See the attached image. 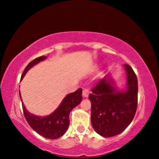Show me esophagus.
Returning a JSON list of instances; mask_svg holds the SVG:
<instances>
[{
    "label": "esophagus",
    "mask_w": 159,
    "mask_h": 159,
    "mask_svg": "<svg viewBox=\"0 0 159 159\" xmlns=\"http://www.w3.org/2000/svg\"><path fill=\"white\" fill-rule=\"evenodd\" d=\"M89 95V90L88 89H84L83 90V97L85 98H87Z\"/></svg>",
    "instance_id": "obj_1"
}]
</instances>
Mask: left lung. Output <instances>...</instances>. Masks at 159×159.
Masks as SVG:
<instances>
[{"mask_svg":"<svg viewBox=\"0 0 159 159\" xmlns=\"http://www.w3.org/2000/svg\"><path fill=\"white\" fill-rule=\"evenodd\" d=\"M125 83L119 89L111 75H107L92 90L91 123L97 133L110 138L121 133L130 125L138 106V79L133 69L123 65Z\"/></svg>","mask_w":159,"mask_h":159,"instance_id":"8db88e82","label":"left lung"}]
</instances>
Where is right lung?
Wrapping results in <instances>:
<instances>
[{"mask_svg":"<svg viewBox=\"0 0 159 159\" xmlns=\"http://www.w3.org/2000/svg\"><path fill=\"white\" fill-rule=\"evenodd\" d=\"M46 59V56H41L31 61L25 69L21 80L29 69ZM20 97L22 103L24 115L31 128L45 138L55 139L64 135L68 129L70 112L82 101V89L79 88L75 92L66 95L57 108L50 114L45 116H39L29 112L23 103L20 91Z\"/></svg>","mask_w":159,"mask_h":159,"instance_id":"add662e5","label":"right lung"}]
</instances>
